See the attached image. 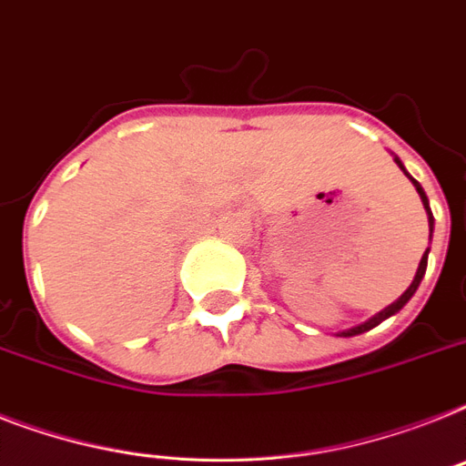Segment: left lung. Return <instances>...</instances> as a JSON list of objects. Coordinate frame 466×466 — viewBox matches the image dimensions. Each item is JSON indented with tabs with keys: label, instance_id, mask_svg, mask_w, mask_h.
Instances as JSON below:
<instances>
[{
	"label": "left lung",
	"instance_id": "8db88e82",
	"mask_svg": "<svg viewBox=\"0 0 466 466\" xmlns=\"http://www.w3.org/2000/svg\"><path fill=\"white\" fill-rule=\"evenodd\" d=\"M395 162H397V165H400V169H402V172L407 174V169H404V165H402V162H400V157H395ZM407 177H410V174H407ZM410 179H411V177H410ZM411 184L417 187L419 196H421L423 208H426V213H429V232H433V213H431V208H429V198H426L421 184H419L417 179H411ZM426 266H429V248H426V253H423V256H421V263H419V268H417V275H414V279H411V285L407 287V292H404L402 297L397 299V301H392V304L388 306V309H383V311H380V313H376V316H373V319H370V320H366V323L357 325V328H350V330H344L342 338H351V335H361V332L370 330V328H376L378 323H383L385 319H390V316H395V313L400 311V309H402V306L407 304V301H410V299L414 297V292H417V289H419V285H421V279H423V272H426Z\"/></svg>",
	"mask_w": 466,
	"mask_h": 466
}]
</instances>
